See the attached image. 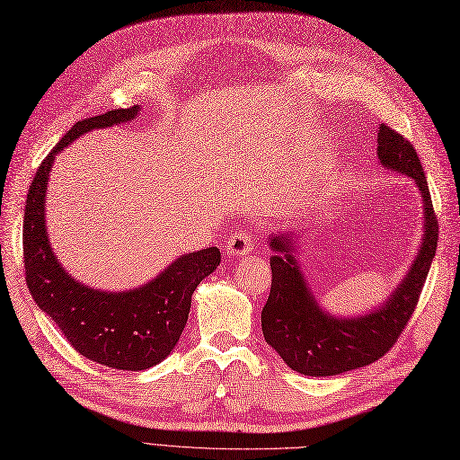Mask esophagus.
Wrapping results in <instances>:
<instances>
[{
    "label": "esophagus",
    "instance_id": "esophagus-1",
    "mask_svg": "<svg viewBox=\"0 0 460 460\" xmlns=\"http://www.w3.org/2000/svg\"><path fill=\"white\" fill-rule=\"evenodd\" d=\"M253 245L255 243L252 242V235H249L245 230H240L232 234L226 240L225 252L228 257H245V255H252Z\"/></svg>",
    "mask_w": 460,
    "mask_h": 460
}]
</instances>
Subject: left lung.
I'll return each instance as SVG.
<instances>
[{
    "label": "left lung",
    "mask_w": 460,
    "mask_h": 460,
    "mask_svg": "<svg viewBox=\"0 0 460 460\" xmlns=\"http://www.w3.org/2000/svg\"><path fill=\"white\" fill-rule=\"evenodd\" d=\"M376 153L387 171L414 180L422 198L424 234L419 252L382 305L360 316H336L320 307L305 280L296 252L299 230L269 235L272 288L261 313L264 340L284 363L305 376H336L367 367L384 357L407 326L419 303L429 264L438 249V218L431 205L426 174L416 149L405 137L380 124Z\"/></svg>",
    "instance_id": "left-lung-1"
}]
</instances>
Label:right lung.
<instances>
[{
  "mask_svg": "<svg viewBox=\"0 0 460 460\" xmlns=\"http://www.w3.org/2000/svg\"><path fill=\"white\" fill-rule=\"evenodd\" d=\"M140 105L78 120L38 166L24 207L26 286L75 349L117 370H146L171 355L188 323L191 296L220 262L217 247L180 255L147 284L107 291L78 282L55 255L46 226V191L55 157L82 134L134 120Z\"/></svg>",
  "mask_w": 460,
  "mask_h": 460,
  "instance_id": "right-lung-1",
  "label": "right lung"
}]
</instances>
